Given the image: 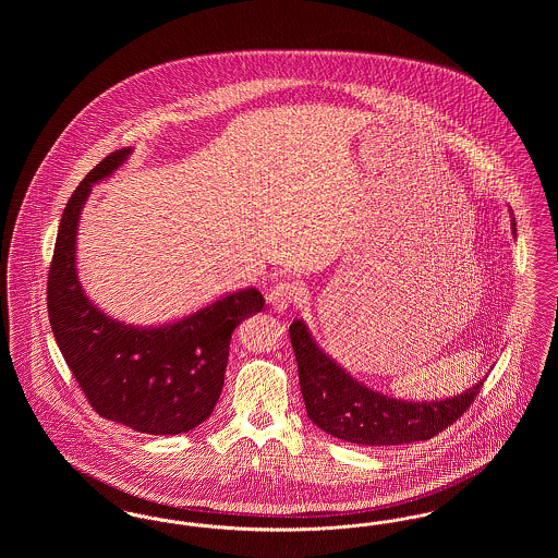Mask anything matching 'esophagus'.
Returning <instances> with one entry per match:
<instances>
[{"mask_svg":"<svg viewBox=\"0 0 558 558\" xmlns=\"http://www.w3.org/2000/svg\"><path fill=\"white\" fill-rule=\"evenodd\" d=\"M301 301H303V289L299 282H291V280H282V282L274 284L267 292V303L276 312H284Z\"/></svg>","mask_w":558,"mask_h":558,"instance_id":"34e87169","label":"esophagus"}]
</instances>
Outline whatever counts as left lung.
<instances>
[{
    "label": "left lung",
    "mask_w": 558,
    "mask_h": 558,
    "mask_svg": "<svg viewBox=\"0 0 558 558\" xmlns=\"http://www.w3.org/2000/svg\"><path fill=\"white\" fill-rule=\"evenodd\" d=\"M289 332L307 416L328 435L357 446H401L439 435L471 408L485 380L450 399L399 401L347 374L316 345L301 319Z\"/></svg>",
    "instance_id": "obj_1"
}]
</instances>
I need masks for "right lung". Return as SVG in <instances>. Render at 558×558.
Returning <instances> with one entry per match:
<instances>
[{"mask_svg": "<svg viewBox=\"0 0 558 558\" xmlns=\"http://www.w3.org/2000/svg\"><path fill=\"white\" fill-rule=\"evenodd\" d=\"M132 148L100 160L71 194L48 271V314L58 349L89 405L112 423L148 435H180L205 423L223 389L232 332L264 310L257 289L226 294L187 318L137 328L108 318L81 289L75 242L92 186Z\"/></svg>", "mask_w": 558, "mask_h": 558, "instance_id": "add662e5", "label": "right lung"}]
</instances>
